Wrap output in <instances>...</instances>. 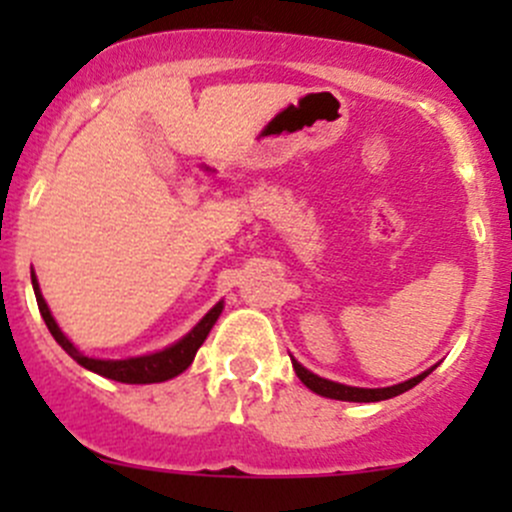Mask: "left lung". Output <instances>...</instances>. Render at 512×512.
<instances>
[{
  "label": "left lung",
  "mask_w": 512,
  "mask_h": 512,
  "mask_svg": "<svg viewBox=\"0 0 512 512\" xmlns=\"http://www.w3.org/2000/svg\"><path fill=\"white\" fill-rule=\"evenodd\" d=\"M292 366L294 371H297L299 381H302L307 389H312L314 394L319 396H327V399H339V401H361V404H369V401H384V399H394V396L404 394V391L414 389L418 381H423L428 376V371H423V374L414 376V379L404 381V384H396V386H386V389H356V386H344V384H337V381H329V379H322V376L312 374V371L304 369L299 361L292 359Z\"/></svg>",
  "instance_id": "obj_1"
}]
</instances>
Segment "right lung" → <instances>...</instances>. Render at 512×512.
I'll use <instances>...</instances> for the list:
<instances>
[{
  "instance_id": "obj_1",
  "label": "right lung",
  "mask_w": 512,
  "mask_h": 512,
  "mask_svg": "<svg viewBox=\"0 0 512 512\" xmlns=\"http://www.w3.org/2000/svg\"><path fill=\"white\" fill-rule=\"evenodd\" d=\"M32 285H34L36 304H39L41 317H44V322H46V327H49L51 337H54L56 342L61 344V349H64V352L69 354L71 359L79 361L84 369L96 371V374L106 376V379L121 381V384H156V381H168V379H173V376H178L180 371L188 369V366L193 364L195 352H198L200 344L205 342V337H208L210 329H213V324L218 322L220 312H223V302H218L213 309H210L208 314H205L203 319H200L198 324H195L193 332L185 334L180 342H175L173 347L163 349V352L148 354V356H136V359L103 361V359H89V356H84L79 352V349L74 347V344L69 342V339L64 337V334H61L59 324L54 322V317H51V312H49V307H46L44 297H41L39 285H36L34 275H32Z\"/></svg>"
}]
</instances>
